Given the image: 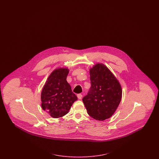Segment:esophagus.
<instances>
[{
	"label": "esophagus",
	"instance_id": "34e87169",
	"mask_svg": "<svg viewBox=\"0 0 159 159\" xmlns=\"http://www.w3.org/2000/svg\"><path fill=\"white\" fill-rule=\"evenodd\" d=\"M77 98L79 99H81L82 98V94H80V93H79V94H77Z\"/></svg>",
	"mask_w": 159,
	"mask_h": 159
}]
</instances>
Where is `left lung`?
<instances>
[{"label":"left lung","mask_w":159,"mask_h":159,"mask_svg":"<svg viewBox=\"0 0 159 159\" xmlns=\"http://www.w3.org/2000/svg\"><path fill=\"white\" fill-rule=\"evenodd\" d=\"M91 87L83 99L87 113L95 120L111 117L121 101L120 84L104 64L97 63L89 70Z\"/></svg>","instance_id":"1"}]
</instances>
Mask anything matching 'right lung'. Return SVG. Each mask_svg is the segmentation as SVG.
I'll use <instances>...</instances> for the list:
<instances>
[{
  "label": "right lung",
  "instance_id": "obj_1",
  "mask_svg": "<svg viewBox=\"0 0 159 159\" xmlns=\"http://www.w3.org/2000/svg\"><path fill=\"white\" fill-rule=\"evenodd\" d=\"M67 68L54 70L47 79L41 92L42 109L53 118H60L68 113L77 100L67 81Z\"/></svg>",
  "mask_w": 159,
  "mask_h": 159
}]
</instances>
